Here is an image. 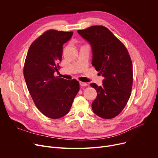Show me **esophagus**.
Returning a JSON list of instances; mask_svg holds the SVG:
<instances>
[{
  "label": "esophagus",
  "instance_id": "34e87169",
  "mask_svg": "<svg viewBox=\"0 0 158 158\" xmlns=\"http://www.w3.org/2000/svg\"><path fill=\"white\" fill-rule=\"evenodd\" d=\"M79 84H80L81 86H86L88 85V84L86 82H82V81H80Z\"/></svg>",
  "mask_w": 158,
  "mask_h": 158
}]
</instances>
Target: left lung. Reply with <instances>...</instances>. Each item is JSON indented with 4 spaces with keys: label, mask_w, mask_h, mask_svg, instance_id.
Segmentation results:
<instances>
[{
    "label": "left lung",
    "mask_w": 158,
    "mask_h": 158,
    "mask_svg": "<svg viewBox=\"0 0 158 158\" xmlns=\"http://www.w3.org/2000/svg\"><path fill=\"white\" fill-rule=\"evenodd\" d=\"M77 31L91 44L92 65L104 77L102 86L90 85L97 91L92 109L102 118H114L123 110L131 95L133 66L128 51L103 26H91Z\"/></svg>",
    "instance_id": "1"
}]
</instances>
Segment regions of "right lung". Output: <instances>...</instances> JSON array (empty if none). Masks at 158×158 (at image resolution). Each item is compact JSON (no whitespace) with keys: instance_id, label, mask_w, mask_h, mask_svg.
<instances>
[{"instance_id":"obj_1","label":"right lung","mask_w":158,"mask_h":158,"mask_svg":"<svg viewBox=\"0 0 158 158\" xmlns=\"http://www.w3.org/2000/svg\"><path fill=\"white\" fill-rule=\"evenodd\" d=\"M72 35L73 31H46L31 43L25 59L23 75L28 91L37 109L51 119L68 114L79 91L77 80L54 76L60 69L63 44Z\"/></svg>"}]
</instances>
